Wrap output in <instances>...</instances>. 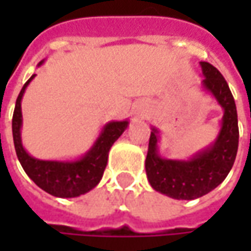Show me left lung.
<instances>
[{"label": "left lung", "instance_id": "1", "mask_svg": "<svg viewBox=\"0 0 251 251\" xmlns=\"http://www.w3.org/2000/svg\"><path fill=\"white\" fill-rule=\"evenodd\" d=\"M202 88L209 92L224 109L221 130L215 141L187 160L160 156V135L152 127L145 159V170L153 190L175 200H194L218 187L235 163L239 145V127L235 99L229 85L214 65L201 61Z\"/></svg>", "mask_w": 251, "mask_h": 251}]
</instances>
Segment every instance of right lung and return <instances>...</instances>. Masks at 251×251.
<instances>
[{"instance_id":"1","label":"right lung","mask_w":251,"mask_h":251,"mask_svg":"<svg viewBox=\"0 0 251 251\" xmlns=\"http://www.w3.org/2000/svg\"><path fill=\"white\" fill-rule=\"evenodd\" d=\"M44 61H40L42 65ZM36 76L33 74L25 83L15 104L12 117V135L16 156L21 162L26 175L39 187L54 197H79L95 188L101 180L107 165L109 151L128 127V120L110 121L101 128L99 137L93 142L91 150L79 159L75 160H43L29 155L22 145V98L27 85Z\"/></svg>"}]
</instances>
